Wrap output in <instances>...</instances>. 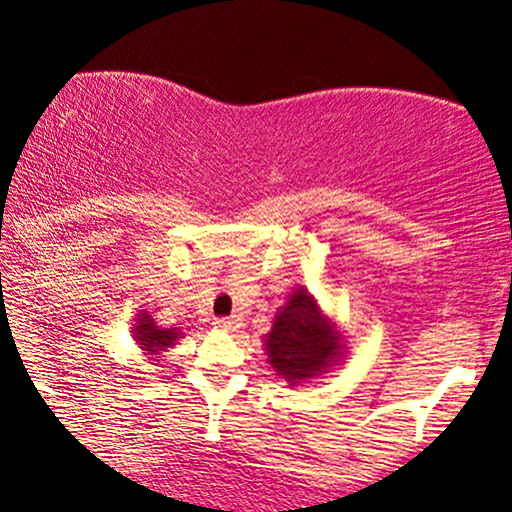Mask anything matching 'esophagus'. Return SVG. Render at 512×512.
Wrapping results in <instances>:
<instances>
[{
  "instance_id": "1",
  "label": "esophagus",
  "mask_w": 512,
  "mask_h": 512,
  "mask_svg": "<svg viewBox=\"0 0 512 512\" xmlns=\"http://www.w3.org/2000/svg\"><path fill=\"white\" fill-rule=\"evenodd\" d=\"M214 324H216V328H221V331H237V328L242 326V319L240 317H223V319H216Z\"/></svg>"
}]
</instances>
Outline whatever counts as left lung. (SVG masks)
Returning a JSON list of instances; mask_svg holds the SVG:
<instances>
[{
    "label": "left lung",
    "instance_id": "obj_1",
    "mask_svg": "<svg viewBox=\"0 0 512 512\" xmlns=\"http://www.w3.org/2000/svg\"><path fill=\"white\" fill-rule=\"evenodd\" d=\"M265 352L275 373L296 387L338 363L342 338L333 321L319 310L317 300L300 286L275 314L265 335Z\"/></svg>",
    "mask_w": 512,
    "mask_h": 512
}]
</instances>
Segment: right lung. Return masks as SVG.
Here are the masks:
<instances>
[{"mask_svg": "<svg viewBox=\"0 0 512 512\" xmlns=\"http://www.w3.org/2000/svg\"><path fill=\"white\" fill-rule=\"evenodd\" d=\"M132 338L137 340V345H142L144 352L160 354L167 352V347H172L181 333L179 328H160L149 312H139L132 324Z\"/></svg>", "mask_w": 512, "mask_h": 512, "instance_id": "add662e5", "label": "right lung"}]
</instances>
